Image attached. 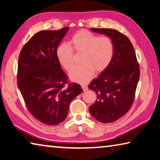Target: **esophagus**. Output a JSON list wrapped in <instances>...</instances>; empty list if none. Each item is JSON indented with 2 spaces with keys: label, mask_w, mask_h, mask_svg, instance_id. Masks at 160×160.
I'll return each mask as SVG.
<instances>
[{
  "label": "esophagus",
  "mask_w": 160,
  "mask_h": 160,
  "mask_svg": "<svg viewBox=\"0 0 160 160\" xmlns=\"http://www.w3.org/2000/svg\"><path fill=\"white\" fill-rule=\"evenodd\" d=\"M82 90H83V91H84V92H85V91H88V86L85 85H82Z\"/></svg>",
  "instance_id": "1"
}]
</instances>
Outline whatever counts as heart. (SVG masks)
<instances>
[{
	"mask_svg": "<svg viewBox=\"0 0 160 160\" xmlns=\"http://www.w3.org/2000/svg\"><path fill=\"white\" fill-rule=\"evenodd\" d=\"M72 47L61 44L56 48V57L67 71L74 66V51L82 53L81 66L75 67L70 72V78L75 82L85 84L93 78L94 72L106 70L112 62L114 53L112 39L107 36L99 37L90 31L82 29L70 39Z\"/></svg>",
	"mask_w": 160,
	"mask_h": 160,
	"instance_id": "obj_1",
	"label": "heart"
}]
</instances>
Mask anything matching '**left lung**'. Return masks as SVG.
Returning <instances> with one entry per match:
<instances>
[{
  "instance_id": "8db88e82",
  "label": "left lung",
  "mask_w": 160,
  "mask_h": 160,
  "mask_svg": "<svg viewBox=\"0 0 160 160\" xmlns=\"http://www.w3.org/2000/svg\"><path fill=\"white\" fill-rule=\"evenodd\" d=\"M112 39L114 53L112 62L89 89L97 100L89 108L91 115L102 123L114 122L131 109L140 78V68L134 48L126 35L113 29L91 28Z\"/></svg>"
}]
</instances>
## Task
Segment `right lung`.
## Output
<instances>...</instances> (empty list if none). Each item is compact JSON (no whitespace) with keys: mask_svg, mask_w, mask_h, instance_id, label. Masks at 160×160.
I'll use <instances>...</instances> for the list:
<instances>
[{"mask_svg":"<svg viewBox=\"0 0 160 160\" xmlns=\"http://www.w3.org/2000/svg\"><path fill=\"white\" fill-rule=\"evenodd\" d=\"M68 29L37 32L19 56L18 87L29 113L44 125L63 122L70 103L82 92L77 83L66 86L68 76L56 57V48Z\"/></svg>","mask_w":160,"mask_h":160,"instance_id":"obj_1","label":"right lung"}]
</instances>
